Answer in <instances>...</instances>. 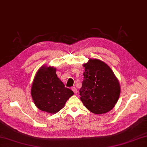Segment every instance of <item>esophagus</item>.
Instances as JSON below:
<instances>
[{"label": "esophagus", "mask_w": 147, "mask_h": 147, "mask_svg": "<svg viewBox=\"0 0 147 147\" xmlns=\"http://www.w3.org/2000/svg\"><path fill=\"white\" fill-rule=\"evenodd\" d=\"M72 90L74 91V92L75 93V94H77V88H75V87H72Z\"/></svg>", "instance_id": "obj_1"}]
</instances>
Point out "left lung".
Segmentation results:
<instances>
[{"instance_id": "obj_1", "label": "left lung", "mask_w": 147, "mask_h": 147, "mask_svg": "<svg viewBox=\"0 0 147 147\" xmlns=\"http://www.w3.org/2000/svg\"><path fill=\"white\" fill-rule=\"evenodd\" d=\"M84 67L80 99L93 113L100 115L112 110L120 95V84L112 70L104 62L90 59Z\"/></svg>"}]
</instances>
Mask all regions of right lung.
<instances>
[{
	"label": "right lung",
	"mask_w": 147,
	"mask_h": 147,
	"mask_svg": "<svg viewBox=\"0 0 147 147\" xmlns=\"http://www.w3.org/2000/svg\"><path fill=\"white\" fill-rule=\"evenodd\" d=\"M74 92L65 88L57 77L56 69L42 65L35 74L31 87V96L37 107L55 114L64 107Z\"/></svg>",
	"instance_id": "right-lung-1"
}]
</instances>
